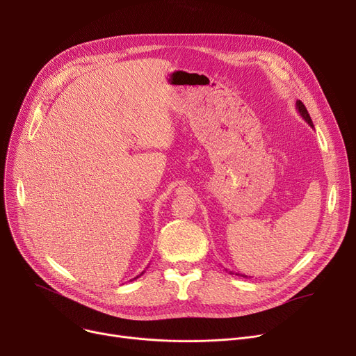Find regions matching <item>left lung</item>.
Returning a JSON list of instances; mask_svg holds the SVG:
<instances>
[{
	"label": "left lung",
	"instance_id": "1",
	"mask_svg": "<svg viewBox=\"0 0 356 356\" xmlns=\"http://www.w3.org/2000/svg\"><path fill=\"white\" fill-rule=\"evenodd\" d=\"M296 109L298 111V114H300V115L303 117V120H305L312 128H314V125H313V122H312V118H310V115H309V112H307V109H306V106L303 105L302 101H297V102H296ZM238 275L247 277V275H244V274H238Z\"/></svg>",
	"mask_w": 356,
	"mask_h": 356
}]
</instances>
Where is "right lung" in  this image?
I'll use <instances>...</instances> for the list:
<instances>
[{"label":"right lung","mask_w":356,"mask_h":356,"mask_svg":"<svg viewBox=\"0 0 356 356\" xmlns=\"http://www.w3.org/2000/svg\"><path fill=\"white\" fill-rule=\"evenodd\" d=\"M143 273H144V271H143ZM143 273H141V274H143ZM141 274H140V275H141ZM140 275H138V277H140ZM138 277H136V278H138ZM136 278H134V280H136Z\"/></svg>","instance_id":"right-lung-1"}]
</instances>
